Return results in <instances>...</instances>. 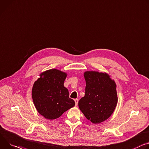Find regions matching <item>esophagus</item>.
Returning a JSON list of instances; mask_svg holds the SVG:
<instances>
[{
    "label": "esophagus",
    "instance_id": "34e87169",
    "mask_svg": "<svg viewBox=\"0 0 149 149\" xmlns=\"http://www.w3.org/2000/svg\"><path fill=\"white\" fill-rule=\"evenodd\" d=\"M74 101H75V106H77L78 105V99H74Z\"/></svg>",
    "mask_w": 149,
    "mask_h": 149
}]
</instances>
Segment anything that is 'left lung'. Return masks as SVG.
I'll use <instances>...</instances> for the list:
<instances>
[{
    "label": "left lung",
    "mask_w": 149,
    "mask_h": 149,
    "mask_svg": "<svg viewBox=\"0 0 149 149\" xmlns=\"http://www.w3.org/2000/svg\"><path fill=\"white\" fill-rule=\"evenodd\" d=\"M85 95L78 102L79 109L93 124L109 118L118 103L116 85L107 73L86 71Z\"/></svg>",
    "instance_id": "obj_1"
}]
</instances>
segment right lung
I'll list each match as a JSON object with an SVG mask.
<instances>
[{"label": "right lung", "instance_id": "obj_1", "mask_svg": "<svg viewBox=\"0 0 149 149\" xmlns=\"http://www.w3.org/2000/svg\"><path fill=\"white\" fill-rule=\"evenodd\" d=\"M67 74L57 69L40 74L32 88V98L37 112L47 119L59 118L75 106L63 83Z\"/></svg>", "mask_w": 149, "mask_h": 149}]
</instances>
